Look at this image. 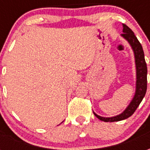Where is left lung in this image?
<instances>
[{
  "label": "left lung",
  "mask_w": 150,
  "mask_h": 150,
  "mask_svg": "<svg viewBox=\"0 0 150 150\" xmlns=\"http://www.w3.org/2000/svg\"><path fill=\"white\" fill-rule=\"evenodd\" d=\"M121 37L124 38L129 42L134 54L136 65L135 94L127 108L117 116H112V117H104V116H99L93 112L94 115L98 119L103 120L104 122L119 121V120L127 119L129 116H132L139 106V104H141L147 90V65L145 62V54L142 45L132 30L125 24H123V34H121Z\"/></svg>",
  "instance_id": "1"
}]
</instances>
